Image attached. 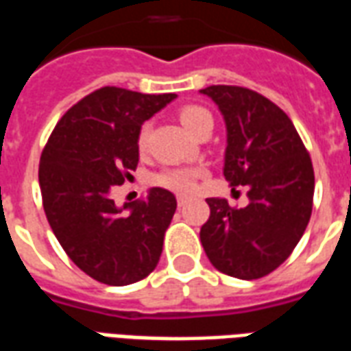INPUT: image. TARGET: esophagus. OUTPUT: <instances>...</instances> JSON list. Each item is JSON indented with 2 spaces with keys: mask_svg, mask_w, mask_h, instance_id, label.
Segmentation results:
<instances>
[{
  "mask_svg": "<svg viewBox=\"0 0 351 351\" xmlns=\"http://www.w3.org/2000/svg\"><path fill=\"white\" fill-rule=\"evenodd\" d=\"M186 203H188V199H186V197H178V199H176V205H178V208H182V206L186 205Z\"/></svg>",
  "mask_w": 351,
  "mask_h": 351,
  "instance_id": "esophagus-1",
  "label": "esophagus"
}]
</instances>
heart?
Segmentation results:
<instances>
[{"label": "heart", "mask_w": 351, "mask_h": 351, "mask_svg": "<svg viewBox=\"0 0 351 351\" xmlns=\"http://www.w3.org/2000/svg\"><path fill=\"white\" fill-rule=\"evenodd\" d=\"M178 120L186 130L190 131L191 135L197 137L205 128H213V114L206 108L199 107V105H186L178 110ZM148 135H150V125L143 123L137 133V146L141 150H145L146 143H148ZM205 169L203 167H171L163 169L160 173L150 178V182L158 188L173 191V193H180V195H190L197 190V180L201 176H205Z\"/></svg>", "instance_id": "1"}]
</instances>
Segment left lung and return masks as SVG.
Instances as JSON below:
<instances>
[{"label": "left lung", "instance_id": "left-lung-1", "mask_svg": "<svg viewBox=\"0 0 351 351\" xmlns=\"http://www.w3.org/2000/svg\"><path fill=\"white\" fill-rule=\"evenodd\" d=\"M220 107L228 128L223 176L246 186L250 203L229 206L210 197L201 228L206 258L223 274L263 278L301 241L314 201V167L289 116L261 93L243 86L203 88Z\"/></svg>", "mask_w": 351, "mask_h": 351}]
</instances>
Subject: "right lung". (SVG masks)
I'll use <instances>...</instances> for the list:
<instances>
[{
	"instance_id": "1",
	"label": "right lung",
	"mask_w": 351,
	"mask_h": 351,
	"mask_svg": "<svg viewBox=\"0 0 351 351\" xmlns=\"http://www.w3.org/2000/svg\"><path fill=\"white\" fill-rule=\"evenodd\" d=\"M175 93L125 88L95 90L65 112L43 148V208L73 263L107 286H128L158 267L163 237L176 210L171 191L152 188L148 201L128 203L110 193L137 169V133Z\"/></svg>"
}]
</instances>
